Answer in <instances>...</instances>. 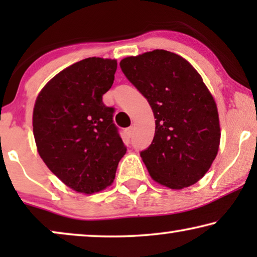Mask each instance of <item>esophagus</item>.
Listing matches in <instances>:
<instances>
[{"mask_svg": "<svg viewBox=\"0 0 257 257\" xmlns=\"http://www.w3.org/2000/svg\"><path fill=\"white\" fill-rule=\"evenodd\" d=\"M126 135H127V137H132V135H133V126H130V127L126 128Z\"/></svg>", "mask_w": 257, "mask_h": 257, "instance_id": "obj_1", "label": "esophagus"}]
</instances>
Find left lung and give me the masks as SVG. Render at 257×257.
I'll return each mask as SVG.
<instances>
[{
	"mask_svg": "<svg viewBox=\"0 0 257 257\" xmlns=\"http://www.w3.org/2000/svg\"><path fill=\"white\" fill-rule=\"evenodd\" d=\"M120 68L156 118L153 142L140 152L151 178L172 189L194 185L212 166L221 137L215 100L201 76L166 50L126 57Z\"/></svg>",
	"mask_w": 257,
	"mask_h": 257,
	"instance_id": "obj_1",
	"label": "left lung"
}]
</instances>
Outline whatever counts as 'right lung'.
I'll return each instance as SVG.
<instances>
[{"instance_id":"obj_1","label":"right lung","mask_w":257,"mask_h":257,"mask_svg":"<svg viewBox=\"0 0 257 257\" xmlns=\"http://www.w3.org/2000/svg\"><path fill=\"white\" fill-rule=\"evenodd\" d=\"M115 59L90 57L57 73L38 94L33 113L37 151L73 191L92 194L114 180L126 146L103 94L111 89Z\"/></svg>"}]
</instances>
